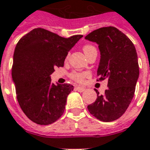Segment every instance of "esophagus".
<instances>
[{"instance_id": "1", "label": "esophagus", "mask_w": 150, "mask_h": 150, "mask_svg": "<svg viewBox=\"0 0 150 150\" xmlns=\"http://www.w3.org/2000/svg\"><path fill=\"white\" fill-rule=\"evenodd\" d=\"M85 89H86V88H83V87H79V86H77V87H76V90L78 91H80V92L84 91Z\"/></svg>"}]
</instances>
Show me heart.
Instances as JSON below:
<instances>
[{"mask_svg": "<svg viewBox=\"0 0 150 150\" xmlns=\"http://www.w3.org/2000/svg\"><path fill=\"white\" fill-rule=\"evenodd\" d=\"M83 52L85 53V54L88 56L89 54L94 52V51H97L96 50V48L94 46L92 45H85L83 47ZM89 74L87 73V72H77V71H73L71 74V78L75 80L76 82H79V83H81L84 80V79L86 77H88Z\"/></svg>", "mask_w": 150, "mask_h": 150, "instance_id": "b5f03b06", "label": "heart"}]
</instances>
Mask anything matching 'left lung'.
<instances>
[{"label":"left lung","instance_id":"1","mask_svg":"<svg viewBox=\"0 0 150 150\" xmlns=\"http://www.w3.org/2000/svg\"><path fill=\"white\" fill-rule=\"evenodd\" d=\"M85 39L96 42L100 51L97 70L100 80L108 79L104 95H99L88 106L91 115L104 122L116 120L131 103L139 77L137 54L132 41L113 26L97 29Z\"/></svg>","mask_w":150,"mask_h":150}]
</instances>
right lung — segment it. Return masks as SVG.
Here are the masks:
<instances>
[{"label":"right lung","instance_id":"add662e5","mask_svg":"<svg viewBox=\"0 0 150 150\" xmlns=\"http://www.w3.org/2000/svg\"><path fill=\"white\" fill-rule=\"evenodd\" d=\"M82 37L65 38L37 28L19 40L13 54L12 78L19 105L33 122L47 125L62 115L74 87L54 84L50 75L54 68L63 67L69 50Z\"/></svg>","mask_w":150,"mask_h":150}]
</instances>
